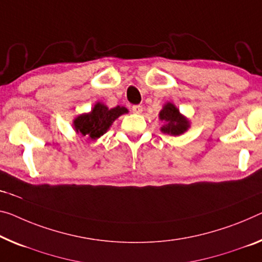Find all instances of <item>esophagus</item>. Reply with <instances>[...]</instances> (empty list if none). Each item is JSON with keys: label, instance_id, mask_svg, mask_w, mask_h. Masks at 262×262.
I'll use <instances>...</instances> for the list:
<instances>
[{"label": "esophagus", "instance_id": "obj_1", "mask_svg": "<svg viewBox=\"0 0 262 262\" xmlns=\"http://www.w3.org/2000/svg\"><path fill=\"white\" fill-rule=\"evenodd\" d=\"M131 110H132V112H134V114H142L143 112V106L142 105H134L131 107Z\"/></svg>", "mask_w": 262, "mask_h": 262}]
</instances>
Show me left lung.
I'll return each instance as SVG.
<instances>
[{"label": "left lung", "mask_w": 262, "mask_h": 262, "mask_svg": "<svg viewBox=\"0 0 262 262\" xmlns=\"http://www.w3.org/2000/svg\"><path fill=\"white\" fill-rule=\"evenodd\" d=\"M159 118L166 123L162 127V131L164 134L179 136L184 134L188 127L187 120L179 114L178 108L171 103H167L163 110L160 111Z\"/></svg>", "instance_id": "1"}]
</instances>
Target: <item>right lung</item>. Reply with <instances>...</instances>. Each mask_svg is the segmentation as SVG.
I'll use <instances>...</instances> for the list:
<instances>
[{
    "label": "right lung",
    "mask_w": 262,
    "mask_h": 262,
    "mask_svg": "<svg viewBox=\"0 0 262 262\" xmlns=\"http://www.w3.org/2000/svg\"><path fill=\"white\" fill-rule=\"evenodd\" d=\"M127 108L124 106H116L108 108L103 104L97 103L90 114L82 115L75 120V128L78 134L96 139L105 134L107 128L119 116L126 114Z\"/></svg>",
    "instance_id": "add662e5"
}]
</instances>
